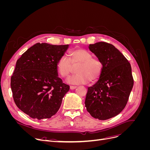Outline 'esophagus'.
Segmentation results:
<instances>
[{
	"label": "esophagus",
	"mask_w": 150,
	"mask_h": 150,
	"mask_svg": "<svg viewBox=\"0 0 150 150\" xmlns=\"http://www.w3.org/2000/svg\"><path fill=\"white\" fill-rule=\"evenodd\" d=\"M76 88H77L76 86H70V89H76Z\"/></svg>",
	"instance_id": "obj_1"
}]
</instances>
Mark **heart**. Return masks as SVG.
<instances>
[{
    "label": "heart",
    "mask_w": 150,
    "mask_h": 150,
    "mask_svg": "<svg viewBox=\"0 0 150 150\" xmlns=\"http://www.w3.org/2000/svg\"><path fill=\"white\" fill-rule=\"evenodd\" d=\"M69 58L62 56L56 64L58 74L62 78H66L72 71V64H79L76 69L78 72L69 77L67 83L72 84H86L90 81L95 82L99 79L102 73L103 64L98 58L93 57L92 54L87 50L78 48L72 50L69 53Z\"/></svg>",
    "instance_id": "1"
}]
</instances>
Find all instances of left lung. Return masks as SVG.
Instances as JSON below:
<instances>
[{
	"mask_svg": "<svg viewBox=\"0 0 150 150\" xmlns=\"http://www.w3.org/2000/svg\"><path fill=\"white\" fill-rule=\"evenodd\" d=\"M89 49L102 62L103 71L88 89L85 106L94 118L108 120L120 114L128 101L134 84L131 64L111 44L99 42L89 44Z\"/></svg>",
	"mask_w": 150,
	"mask_h": 150,
	"instance_id": "obj_1",
	"label": "left lung"
}]
</instances>
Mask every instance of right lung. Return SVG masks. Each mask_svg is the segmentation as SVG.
Segmentation results:
<instances>
[{
	"mask_svg": "<svg viewBox=\"0 0 150 150\" xmlns=\"http://www.w3.org/2000/svg\"><path fill=\"white\" fill-rule=\"evenodd\" d=\"M69 45L37 43L17 61L11 86L17 106L32 118H50L60 108L69 86L58 77L56 64Z\"/></svg>",
	"mask_w": 150,
	"mask_h": 150,
	"instance_id": "add662e5",
	"label": "right lung"
}]
</instances>
